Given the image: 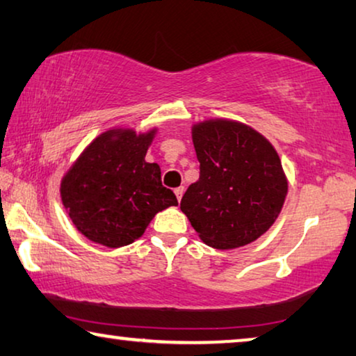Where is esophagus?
Returning a JSON list of instances; mask_svg holds the SVG:
<instances>
[{
  "label": "esophagus",
  "instance_id": "obj_1",
  "mask_svg": "<svg viewBox=\"0 0 356 356\" xmlns=\"http://www.w3.org/2000/svg\"><path fill=\"white\" fill-rule=\"evenodd\" d=\"M184 191H185V188H184V187H177L176 190H174V193H176V196H177V200H179V201L182 200V195H184Z\"/></svg>",
  "mask_w": 356,
  "mask_h": 356
}]
</instances>
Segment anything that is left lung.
I'll return each mask as SVG.
<instances>
[{"label":"left lung","mask_w":356,"mask_h":356,"mask_svg":"<svg viewBox=\"0 0 356 356\" xmlns=\"http://www.w3.org/2000/svg\"><path fill=\"white\" fill-rule=\"evenodd\" d=\"M191 138L200 179L180 209L204 244L228 250L250 244L279 217L289 182L273 144L241 122L196 123Z\"/></svg>","instance_id":"left-lung-1"}]
</instances>
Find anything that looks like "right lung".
<instances>
[{
    "label": "right lung",
    "instance_id": "add662e5",
    "mask_svg": "<svg viewBox=\"0 0 356 356\" xmlns=\"http://www.w3.org/2000/svg\"><path fill=\"white\" fill-rule=\"evenodd\" d=\"M156 128H114L99 134L61 179L60 193L74 227L90 241L117 249L144 234L158 212L177 206L161 185V169L145 161Z\"/></svg>",
    "mask_w": 356,
    "mask_h": 356
}]
</instances>
